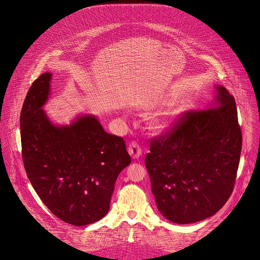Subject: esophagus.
<instances>
[{
  "mask_svg": "<svg viewBox=\"0 0 260 260\" xmlns=\"http://www.w3.org/2000/svg\"><path fill=\"white\" fill-rule=\"evenodd\" d=\"M128 152H129L130 156L132 157V159H138L142 155V150L136 142L130 143V145L128 147Z\"/></svg>",
  "mask_w": 260,
  "mask_h": 260,
  "instance_id": "34e87169",
  "label": "esophagus"
}]
</instances>
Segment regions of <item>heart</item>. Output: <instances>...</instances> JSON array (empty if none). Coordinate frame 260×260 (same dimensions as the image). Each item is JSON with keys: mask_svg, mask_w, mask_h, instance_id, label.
Returning a JSON list of instances; mask_svg holds the SVG:
<instances>
[{"mask_svg": "<svg viewBox=\"0 0 260 260\" xmlns=\"http://www.w3.org/2000/svg\"><path fill=\"white\" fill-rule=\"evenodd\" d=\"M176 113H165L154 115L149 120V128L155 134L164 133L173 123Z\"/></svg>", "mask_w": 260, "mask_h": 260, "instance_id": "1", "label": "heart"}]
</instances>
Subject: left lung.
<instances>
[{"instance_id":"8db88e82","label":"left lung","mask_w":260,"mask_h":260,"mask_svg":"<svg viewBox=\"0 0 260 260\" xmlns=\"http://www.w3.org/2000/svg\"><path fill=\"white\" fill-rule=\"evenodd\" d=\"M216 91L215 108L185 112L166 134L151 140L145 165L152 193L171 222L214 215L233 191L241 129L234 97L220 85Z\"/></svg>"}]
</instances>
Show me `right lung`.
Segmentation results:
<instances>
[{
    "mask_svg": "<svg viewBox=\"0 0 260 260\" xmlns=\"http://www.w3.org/2000/svg\"><path fill=\"white\" fill-rule=\"evenodd\" d=\"M52 73L29 89L20 116L22 156L31 184L50 211L64 222L83 226L102 219L114 185L131 163L123 138L103 129L93 115L55 125L42 109Z\"/></svg>",
    "mask_w": 260,
    "mask_h": 260,
    "instance_id": "right-lung-1",
    "label": "right lung"
}]
</instances>
